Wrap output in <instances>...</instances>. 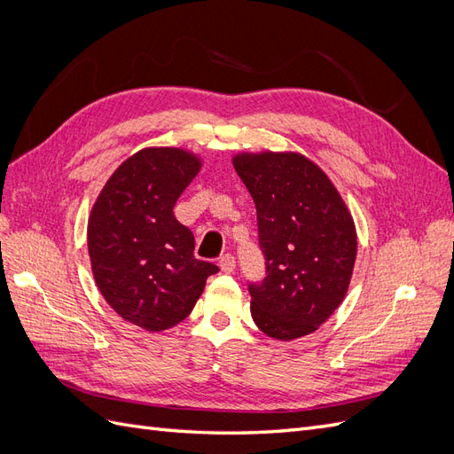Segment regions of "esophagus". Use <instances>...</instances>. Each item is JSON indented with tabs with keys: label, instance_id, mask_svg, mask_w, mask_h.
<instances>
[{
	"label": "esophagus",
	"instance_id": "1",
	"mask_svg": "<svg viewBox=\"0 0 454 454\" xmlns=\"http://www.w3.org/2000/svg\"><path fill=\"white\" fill-rule=\"evenodd\" d=\"M219 267H222L223 272H232V270H235V267H237V261H235V257H232L231 254H225V255L219 257Z\"/></svg>",
	"mask_w": 454,
	"mask_h": 454
}]
</instances>
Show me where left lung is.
Returning <instances> with one entry per match:
<instances>
[{
  "instance_id": "left-lung-1",
  "label": "left lung",
  "mask_w": 454,
  "mask_h": 454,
  "mask_svg": "<svg viewBox=\"0 0 454 454\" xmlns=\"http://www.w3.org/2000/svg\"><path fill=\"white\" fill-rule=\"evenodd\" d=\"M232 167L257 210L267 277L250 284L252 318L265 335L294 340L316 332L342 303L358 239L325 172L294 151L239 153Z\"/></svg>"
}]
</instances>
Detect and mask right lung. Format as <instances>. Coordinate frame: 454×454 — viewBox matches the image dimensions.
Segmentation results:
<instances>
[{"label":"right lung","mask_w":454,"mask_h":454,"mask_svg":"<svg viewBox=\"0 0 454 454\" xmlns=\"http://www.w3.org/2000/svg\"><path fill=\"white\" fill-rule=\"evenodd\" d=\"M202 167L180 147H145L106 182L87 227L94 282L122 320L162 332L185 320L219 269L193 255L172 208Z\"/></svg>","instance_id":"1"}]
</instances>
